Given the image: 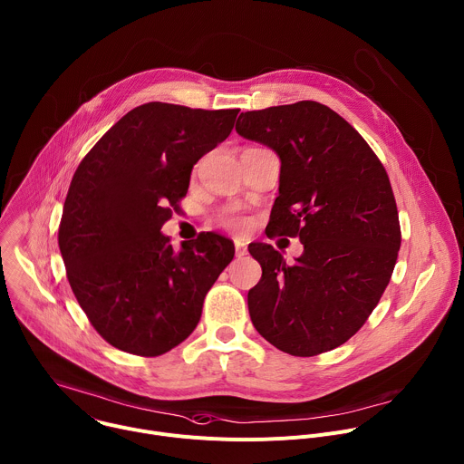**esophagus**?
I'll use <instances>...</instances> for the list:
<instances>
[{"label": "esophagus", "mask_w": 464, "mask_h": 464, "mask_svg": "<svg viewBox=\"0 0 464 464\" xmlns=\"http://www.w3.org/2000/svg\"><path fill=\"white\" fill-rule=\"evenodd\" d=\"M235 253H237V256L247 255V247H246L244 240H235Z\"/></svg>", "instance_id": "1"}]
</instances>
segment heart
Wrapping results in <instances>:
<instances>
[{"mask_svg":"<svg viewBox=\"0 0 464 464\" xmlns=\"http://www.w3.org/2000/svg\"><path fill=\"white\" fill-rule=\"evenodd\" d=\"M222 226H226L227 229L231 231H237V233H242L249 227V218L242 213H237V211H231V213H226L222 218H220Z\"/></svg>","mask_w":464,"mask_h":464,"instance_id":"b5f03b06","label":"heart"}]
</instances>
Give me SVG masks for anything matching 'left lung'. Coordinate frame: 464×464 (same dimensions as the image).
Wrapping results in <instances>:
<instances>
[{
	"instance_id": "8db88e82",
	"label": "left lung",
	"mask_w": 464,
	"mask_h": 464,
	"mask_svg": "<svg viewBox=\"0 0 464 464\" xmlns=\"http://www.w3.org/2000/svg\"><path fill=\"white\" fill-rule=\"evenodd\" d=\"M237 132L280 157L267 237H298L293 266L251 244L262 266L249 289L253 326L275 348L315 357L352 339L379 304L397 262L401 226L388 173L335 111L302 100L242 112Z\"/></svg>"
}]
</instances>
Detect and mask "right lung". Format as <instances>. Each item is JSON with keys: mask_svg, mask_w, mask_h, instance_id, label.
<instances>
[{"mask_svg": "<svg viewBox=\"0 0 464 464\" xmlns=\"http://www.w3.org/2000/svg\"><path fill=\"white\" fill-rule=\"evenodd\" d=\"M238 111L149 102L120 118L80 162L58 246L78 304L111 346L159 357L197 328L235 246L200 233L175 253L160 229L186 197L193 166L229 136Z\"/></svg>", "mask_w": 464, "mask_h": 464, "instance_id": "1", "label": "right lung"}]
</instances>
